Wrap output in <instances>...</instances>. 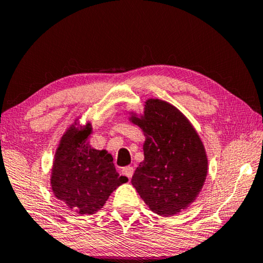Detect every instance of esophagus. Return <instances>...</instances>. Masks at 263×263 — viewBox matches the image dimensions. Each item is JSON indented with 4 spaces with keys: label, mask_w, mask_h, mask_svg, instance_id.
<instances>
[{
    "label": "esophagus",
    "mask_w": 263,
    "mask_h": 263,
    "mask_svg": "<svg viewBox=\"0 0 263 263\" xmlns=\"http://www.w3.org/2000/svg\"><path fill=\"white\" fill-rule=\"evenodd\" d=\"M133 174H134V168H133L132 166H125L122 168V175L125 176V177H128L129 179L132 178Z\"/></svg>",
    "instance_id": "esophagus-1"
}]
</instances>
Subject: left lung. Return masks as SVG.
I'll use <instances>...</instances> for the list:
<instances>
[{
    "mask_svg": "<svg viewBox=\"0 0 263 263\" xmlns=\"http://www.w3.org/2000/svg\"><path fill=\"white\" fill-rule=\"evenodd\" d=\"M129 115L145 135V159L136 167L132 184L154 213L178 214L196 200L206 181L203 143L188 118L165 100L147 99L143 114Z\"/></svg>",
    "mask_w": 263,
    "mask_h": 263,
    "instance_id": "left-lung-1",
    "label": "left lung"
}]
</instances>
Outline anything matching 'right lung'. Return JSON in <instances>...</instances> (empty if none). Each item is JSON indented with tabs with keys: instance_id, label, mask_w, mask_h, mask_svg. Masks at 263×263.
Returning <instances> with one entry per match:
<instances>
[{
	"instance_id": "right-lung-1",
	"label": "right lung",
	"mask_w": 263,
	"mask_h": 263,
	"mask_svg": "<svg viewBox=\"0 0 263 263\" xmlns=\"http://www.w3.org/2000/svg\"><path fill=\"white\" fill-rule=\"evenodd\" d=\"M92 124L79 125V118L67 128L57 146L50 185L57 199L80 215L95 214L128 178L120 176L106 149L88 142Z\"/></svg>"
}]
</instances>
